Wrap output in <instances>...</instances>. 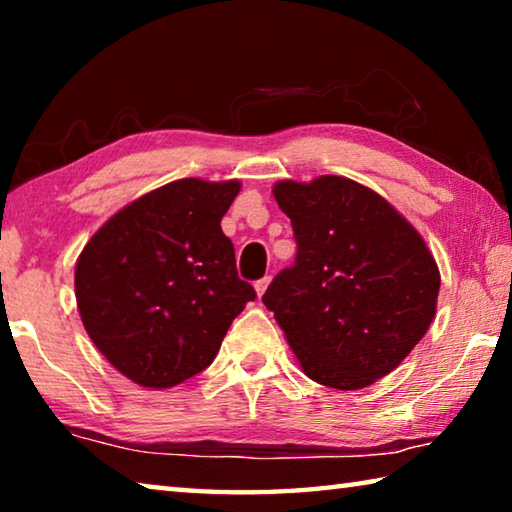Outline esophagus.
<instances>
[{
	"instance_id": "1",
	"label": "esophagus",
	"mask_w": 512,
	"mask_h": 512,
	"mask_svg": "<svg viewBox=\"0 0 512 512\" xmlns=\"http://www.w3.org/2000/svg\"><path fill=\"white\" fill-rule=\"evenodd\" d=\"M268 284H271V277H268V275H266V277H262V280H257V282H255V291H257V296H259V298L264 296V291L268 289Z\"/></svg>"
}]
</instances>
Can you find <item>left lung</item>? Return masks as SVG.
Here are the masks:
<instances>
[{
  "label": "left lung",
  "mask_w": 512,
  "mask_h": 512,
  "mask_svg": "<svg viewBox=\"0 0 512 512\" xmlns=\"http://www.w3.org/2000/svg\"><path fill=\"white\" fill-rule=\"evenodd\" d=\"M298 255L264 305L318 384L357 391L395 370L436 314L440 273L418 230L343 176L273 187Z\"/></svg>",
  "instance_id": "1"
}]
</instances>
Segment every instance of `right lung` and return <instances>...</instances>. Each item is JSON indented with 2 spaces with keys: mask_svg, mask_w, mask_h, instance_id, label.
I'll return each mask as SVG.
<instances>
[{
  "mask_svg": "<svg viewBox=\"0 0 512 512\" xmlns=\"http://www.w3.org/2000/svg\"><path fill=\"white\" fill-rule=\"evenodd\" d=\"M239 189V180L201 178L153 189L103 223L79 255L85 332L135 384L160 391L198 375L255 300L221 230Z\"/></svg>",
  "mask_w": 512,
  "mask_h": 512,
  "instance_id": "right-lung-1",
  "label": "right lung"
}]
</instances>
